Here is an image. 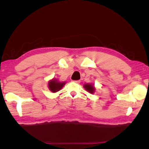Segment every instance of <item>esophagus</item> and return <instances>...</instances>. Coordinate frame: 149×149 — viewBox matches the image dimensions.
Wrapping results in <instances>:
<instances>
[{
	"label": "esophagus",
	"mask_w": 149,
	"mask_h": 149,
	"mask_svg": "<svg viewBox=\"0 0 149 149\" xmlns=\"http://www.w3.org/2000/svg\"><path fill=\"white\" fill-rule=\"evenodd\" d=\"M72 82H74V83L79 84V83H80V81H79V80H78V81H72Z\"/></svg>",
	"instance_id": "34e87169"
}]
</instances>
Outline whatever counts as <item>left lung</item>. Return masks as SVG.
<instances>
[{
    "label": "left lung",
    "instance_id": "8db88e82",
    "mask_svg": "<svg viewBox=\"0 0 149 149\" xmlns=\"http://www.w3.org/2000/svg\"><path fill=\"white\" fill-rule=\"evenodd\" d=\"M85 89H86L88 92H90V93H93L95 91V88L93 86H91L90 84H85L84 86Z\"/></svg>",
    "mask_w": 149,
    "mask_h": 149
}]
</instances>
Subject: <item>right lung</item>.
<instances>
[{
	"label": "right lung",
	"instance_id": "1",
	"mask_svg": "<svg viewBox=\"0 0 149 149\" xmlns=\"http://www.w3.org/2000/svg\"><path fill=\"white\" fill-rule=\"evenodd\" d=\"M65 83H60V82L56 80H52L49 83V87L50 90L52 92H57L59 90H61V88L64 86Z\"/></svg>",
	"mask_w": 149,
	"mask_h": 149
}]
</instances>
